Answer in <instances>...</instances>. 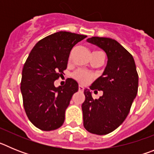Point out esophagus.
Wrapping results in <instances>:
<instances>
[{
  "label": "esophagus",
  "mask_w": 154,
  "mask_h": 154,
  "mask_svg": "<svg viewBox=\"0 0 154 154\" xmlns=\"http://www.w3.org/2000/svg\"><path fill=\"white\" fill-rule=\"evenodd\" d=\"M79 91H81V92H82V91L84 90V88H83V86H82V85H79Z\"/></svg>",
  "instance_id": "34e87169"
}]
</instances>
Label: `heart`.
I'll list each match as a JSON object with an SVG mask.
<instances>
[{
	"label": "heart",
	"instance_id": "obj_1",
	"mask_svg": "<svg viewBox=\"0 0 154 154\" xmlns=\"http://www.w3.org/2000/svg\"><path fill=\"white\" fill-rule=\"evenodd\" d=\"M73 78L80 83H86L87 82H89L92 78V75L86 72L83 70H77L75 71L72 75Z\"/></svg>",
	"mask_w": 154,
	"mask_h": 154
}]
</instances>
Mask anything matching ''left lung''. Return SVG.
I'll return each mask as SVG.
<instances>
[{
	"mask_svg": "<svg viewBox=\"0 0 154 154\" xmlns=\"http://www.w3.org/2000/svg\"><path fill=\"white\" fill-rule=\"evenodd\" d=\"M87 42L106 53L108 62L103 75L90 86L94 92L103 91V96L93 99L89 89L84 90L83 125L89 133L106 135L119 127L130 112L138 91V74L133 57L118 42L100 37Z\"/></svg>",
	"mask_w": 154,
	"mask_h": 154,
	"instance_id": "obj_1",
	"label": "left lung"
}]
</instances>
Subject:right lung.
Returning a JSON list of instances; mask_svg holds the SVG:
<instances>
[{"label": "right lung", "mask_w": 154, "mask_h": 154, "mask_svg": "<svg viewBox=\"0 0 154 154\" xmlns=\"http://www.w3.org/2000/svg\"><path fill=\"white\" fill-rule=\"evenodd\" d=\"M68 31H58L39 41L30 52L22 69L21 91L27 116L37 128L51 131L61 127L65 110L79 85L67 79L65 85L54 82L66 69L71 50L86 38Z\"/></svg>", "instance_id": "obj_1"}]
</instances>
